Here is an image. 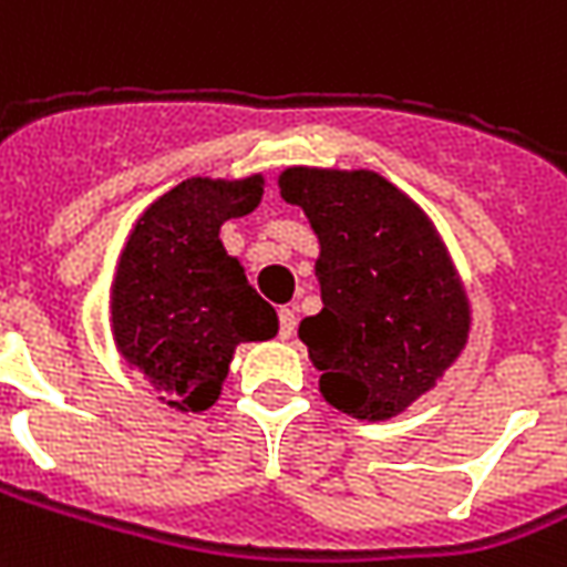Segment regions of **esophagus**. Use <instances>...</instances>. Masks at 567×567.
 Here are the masks:
<instances>
[{"label":"esophagus","instance_id":"esophagus-1","mask_svg":"<svg viewBox=\"0 0 567 567\" xmlns=\"http://www.w3.org/2000/svg\"><path fill=\"white\" fill-rule=\"evenodd\" d=\"M295 328H297V316L291 307H282L279 310V338L288 340V338H295Z\"/></svg>","mask_w":567,"mask_h":567}]
</instances>
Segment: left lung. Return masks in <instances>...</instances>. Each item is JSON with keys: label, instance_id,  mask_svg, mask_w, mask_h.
Returning <instances> with one entry per match:
<instances>
[{"label": "left lung", "instance_id": "obj_1", "mask_svg": "<svg viewBox=\"0 0 567 567\" xmlns=\"http://www.w3.org/2000/svg\"><path fill=\"white\" fill-rule=\"evenodd\" d=\"M319 239L322 312L297 334L319 393L355 421H393L435 390L470 340L473 310L435 224L383 174L307 168L279 174Z\"/></svg>", "mask_w": 567, "mask_h": 567}]
</instances>
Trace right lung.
I'll list each match as a JSON object with an SVG mask.
<instances>
[{
  "mask_svg": "<svg viewBox=\"0 0 567 567\" xmlns=\"http://www.w3.org/2000/svg\"><path fill=\"white\" fill-rule=\"evenodd\" d=\"M264 174L187 177L134 220L110 285L118 355L174 411L217 402L239 343L270 340L276 310L227 255L220 227L255 212Z\"/></svg>",
  "mask_w": 567,
  "mask_h": 567,
  "instance_id": "add662e5",
  "label": "right lung"
}]
</instances>
